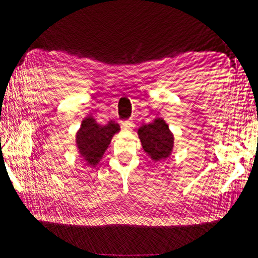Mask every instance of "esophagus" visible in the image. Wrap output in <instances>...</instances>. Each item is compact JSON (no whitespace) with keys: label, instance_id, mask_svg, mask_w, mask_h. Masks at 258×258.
<instances>
[{"label":"esophagus","instance_id":"esophagus-1","mask_svg":"<svg viewBox=\"0 0 258 258\" xmlns=\"http://www.w3.org/2000/svg\"><path fill=\"white\" fill-rule=\"evenodd\" d=\"M121 128L125 129V130H132L134 128V123H133V120H124L121 121Z\"/></svg>","mask_w":258,"mask_h":258}]
</instances>
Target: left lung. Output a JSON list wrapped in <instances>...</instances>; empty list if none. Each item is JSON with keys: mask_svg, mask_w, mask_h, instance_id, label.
Wrapping results in <instances>:
<instances>
[{"mask_svg": "<svg viewBox=\"0 0 258 258\" xmlns=\"http://www.w3.org/2000/svg\"><path fill=\"white\" fill-rule=\"evenodd\" d=\"M138 135L144 151L152 161H163L173 150V134L162 118H156L152 123L141 125L138 129Z\"/></svg>", "mask_w": 258, "mask_h": 258, "instance_id": "left-lung-1", "label": "left lung"}]
</instances>
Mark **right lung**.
I'll list each match as a JSON object with an SVG mask.
<instances>
[{
  "mask_svg": "<svg viewBox=\"0 0 258 258\" xmlns=\"http://www.w3.org/2000/svg\"><path fill=\"white\" fill-rule=\"evenodd\" d=\"M119 130L120 126L114 121L101 125L91 115L82 120L81 126L76 133V146L86 165L95 167L101 161L112 138L119 133Z\"/></svg>",
  "mask_w": 258,
  "mask_h": 258,
  "instance_id": "add662e5",
  "label": "right lung"
}]
</instances>
